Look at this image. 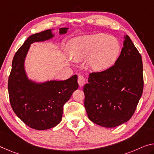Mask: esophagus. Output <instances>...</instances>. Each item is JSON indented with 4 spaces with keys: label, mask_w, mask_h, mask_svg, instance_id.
Here are the masks:
<instances>
[{
    "label": "esophagus",
    "mask_w": 154,
    "mask_h": 154,
    "mask_svg": "<svg viewBox=\"0 0 154 154\" xmlns=\"http://www.w3.org/2000/svg\"><path fill=\"white\" fill-rule=\"evenodd\" d=\"M78 82H79L80 87L83 86L85 83V78L83 76V75H79V78H78Z\"/></svg>",
    "instance_id": "esophagus-1"
}]
</instances>
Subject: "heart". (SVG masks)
<instances>
[{"instance_id":"1","label":"heart","mask_w":154,"mask_h":154,"mask_svg":"<svg viewBox=\"0 0 154 154\" xmlns=\"http://www.w3.org/2000/svg\"><path fill=\"white\" fill-rule=\"evenodd\" d=\"M68 49L75 60L87 58L92 70L101 72L110 67L116 60L120 51V43L116 38L104 34L80 36L72 39Z\"/></svg>"}]
</instances>
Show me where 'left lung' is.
I'll use <instances>...</instances> for the list:
<instances>
[{
	"label": "left lung",
	"instance_id": "8db88e82",
	"mask_svg": "<svg viewBox=\"0 0 154 154\" xmlns=\"http://www.w3.org/2000/svg\"><path fill=\"white\" fill-rule=\"evenodd\" d=\"M114 65L89 74L85 85L84 105L89 120L104 127L128 121L136 111L143 91V61L129 36Z\"/></svg>",
	"mask_w": 154,
	"mask_h": 154
}]
</instances>
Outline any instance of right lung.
I'll list each match as a JSON object with an SVG mask.
<instances>
[{"mask_svg":"<svg viewBox=\"0 0 154 154\" xmlns=\"http://www.w3.org/2000/svg\"><path fill=\"white\" fill-rule=\"evenodd\" d=\"M68 28H60V34ZM54 36L51 29L33 34L16 51L8 80L9 101L14 113L25 125L36 130L48 129L61 121L63 106L79 88L77 75L65 80L36 83L28 79L24 67L30 45Z\"/></svg>","mask_w":154,"mask_h":154,"instance_id":"1","label":"right lung"}]
</instances>
